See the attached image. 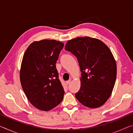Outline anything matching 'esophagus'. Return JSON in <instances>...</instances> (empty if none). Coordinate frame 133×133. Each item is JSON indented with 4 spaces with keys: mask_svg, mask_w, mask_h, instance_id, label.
I'll return each instance as SVG.
<instances>
[{
    "mask_svg": "<svg viewBox=\"0 0 133 133\" xmlns=\"http://www.w3.org/2000/svg\"><path fill=\"white\" fill-rule=\"evenodd\" d=\"M71 79H70V80H69L68 81H67V82H66V84H67V85H68V84H70V83H71Z\"/></svg>",
    "mask_w": 133,
    "mask_h": 133,
    "instance_id": "obj_1",
    "label": "esophagus"
}]
</instances>
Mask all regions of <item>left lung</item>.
I'll return each mask as SVG.
<instances>
[{"label": "left lung", "mask_w": 133, "mask_h": 133, "mask_svg": "<svg viewBox=\"0 0 133 133\" xmlns=\"http://www.w3.org/2000/svg\"><path fill=\"white\" fill-rule=\"evenodd\" d=\"M65 50L77 57L82 72L76 98L87 107L102 106L111 96L117 76L116 60L109 47L98 39L85 36L69 40Z\"/></svg>", "instance_id": "1"}]
</instances>
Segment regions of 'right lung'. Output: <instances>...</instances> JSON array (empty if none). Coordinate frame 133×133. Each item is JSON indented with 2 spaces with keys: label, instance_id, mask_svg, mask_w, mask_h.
Returning a JSON list of instances; mask_svg holds the SVG:
<instances>
[{
  "label": "right lung",
  "instance_id": "right-lung-1",
  "mask_svg": "<svg viewBox=\"0 0 133 133\" xmlns=\"http://www.w3.org/2000/svg\"><path fill=\"white\" fill-rule=\"evenodd\" d=\"M64 43L44 39L29 45L24 53L20 80L26 96L37 109L49 111L62 102L64 91L56 63Z\"/></svg>",
  "mask_w": 133,
  "mask_h": 133
}]
</instances>
